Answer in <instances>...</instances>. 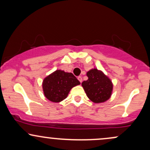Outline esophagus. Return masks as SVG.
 Masks as SVG:
<instances>
[{"label":"esophagus","instance_id":"1","mask_svg":"<svg viewBox=\"0 0 150 150\" xmlns=\"http://www.w3.org/2000/svg\"><path fill=\"white\" fill-rule=\"evenodd\" d=\"M77 79H78V80L80 81V82H81V83H82V77H81V76H79L78 77H77Z\"/></svg>","mask_w":150,"mask_h":150}]
</instances>
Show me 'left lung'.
Returning a JSON list of instances; mask_svg holds the SVG:
<instances>
[{
  "label": "left lung",
  "mask_w": 150,
  "mask_h": 150,
  "mask_svg": "<svg viewBox=\"0 0 150 150\" xmlns=\"http://www.w3.org/2000/svg\"><path fill=\"white\" fill-rule=\"evenodd\" d=\"M88 80L83 81L82 87L91 101L102 103L111 97L113 84L111 80L101 70L94 68L87 73Z\"/></svg>",
  "instance_id": "1"
}]
</instances>
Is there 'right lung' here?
I'll return each mask as SVG.
<instances>
[{
	"mask_svg": "<svg viewBox=\"0 0 150 150\" xmlns=\"http://www.w3.org/2000/svg\"><path fill=\"white\" fill-rule=\"evenodd\" d=\"M80 82L71 73L57 70L44 78L42 83L44 96L52 102H60L68 97L73 87Z\"/></svg>",
	"mask_w": 150,
	"mask_h": 150,
	"instance_id": "obj_1",
	"label": "right lung"
}]
</instances>
